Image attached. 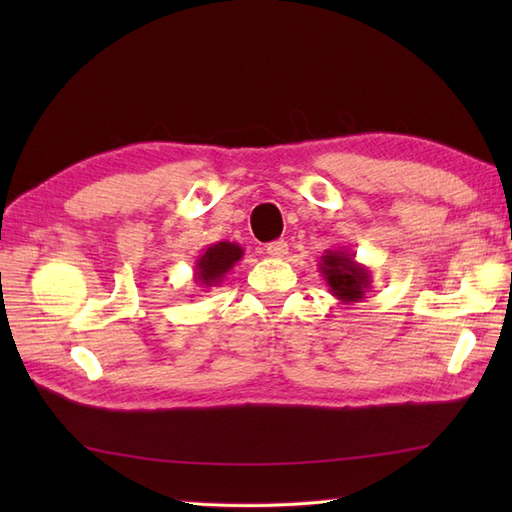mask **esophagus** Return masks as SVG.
Returning <instances> with one entry per match:
<instances>
[{
  "mask_svg": "<svg viewBox=\"0 0 512 512\" xmlns=\"http://www.w3.org/2000/svg\"><path fill=\"white\" fill-rule=\"evenodd\" d=\"M266 253L275 259H284L288 255V244L284 242V239H277V242H270L266 246Z\"/></svg>",
  "mask_w": 512,
  "mask_h": 512,
  "instance_id": "esophagus-1",
  "label": "esophagus"
}]
</instances>
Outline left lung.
Listing matches in <instances>:
<instances>
[{
  "instance_id": "8db88e82",
  "label": "left lung",
  "mask_w": 512,
  "mask_h": 512,
  "mask_svg": "<svg viewBox=\"0 0 512 512\" xmlns=\"http://www.w3.org/2000/svg\"><path fill=\"white\" fill-rule=\"evenodd\" d=\"M319 273L328 284L330 295L345 306L363 301L372 288V270L358 264L354 253H347L345 248L325 250L319 257Z\"/></svg>"
}]
</instances>
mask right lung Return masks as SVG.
Returning a JSON list of instances; mask_svg holds the SVG:
<instances>
[{
  "label": "right lung",
  "instance_id": "right-lung-1",
  "mask_svg": "<svg viewBox=\"0 0 512 512\" xmlns=\"http://www.w3.org/2000/svg\"><path fill=\"white\" fill-rule=\"evenodd\" d=\"M242 257L244 248L235 242L211 244L198 259H195L193 281L198 284V288L220 286L222 279L228 275V270H231Z\"/></svg>",
  "mask_w": 512,
  "mask_h": 512
}]
</instances>
